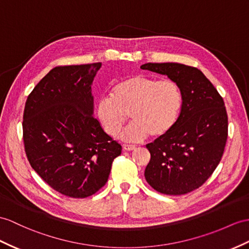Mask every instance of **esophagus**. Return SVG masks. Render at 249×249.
Segmentation results:
<instances>
[{
  "mask_svg": "<svg viewBox=\"0 0 249 249\" xmlns=\"http://www.w3.org/2000/svg\"><path fill=\"white\" fill-rule=\"evenodd\" d=\"M123 147H124V150H125V151H133L136 149L134 144H128V143H124Z\"/></svg>",
  "mask_w": 249,
  "mask_h": 249,
  "instance_id": "34e87169",
  "label": "esophagus"
}]
</instances>
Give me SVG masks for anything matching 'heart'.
<instances>
[{
    "label": "heart",
    "mask_w": 249,
    "mask_h": 249,
    "mask_svg": "<svg viewBox=\"0 0 249 249\" xmlns=\"http://www.w3.org/2000/svg\"><path fill=\"white\" fill-rule=\"evenodd\" d=\"M183 92L171 79L137 75L120 81L112 89L111 97L97 102L96 115L110 136H116L128 120L131 124L121 137L138 142L149 134L153 138L167 135L177 124L183 107Z\"/></svg>",
    "instance_id": "obj_1"
}]
</instances>
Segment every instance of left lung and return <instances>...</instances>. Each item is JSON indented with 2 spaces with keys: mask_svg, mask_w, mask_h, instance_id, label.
Returning a JSON list of instances; mask_svg holds the SVG:
<instances>
[{
  "mask_svg": "<svg viewBox=\"0 0 249 249\" xmlns=\"http://www.w3.org/2000/svg\"><path fill=\"white\" fill-rule=\"evenodd\" d=\"M177 82L183 107L173 129L145 147L151 160L148 184L163 195L181 196L197 189L219 165L228 136V117L222 96L203 72L180 63L141 66Z\"/></svg>",
  "mask_w": 249,
  "mask_h": 249,
  "instance_id": "obj_1",
  "label": "left lung"
}]
</instances>
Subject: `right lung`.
Returning a JSON list of instances; mask_svg holds the SVG:
<instances>
[{"instance_id":"right-lung-1","label":"right lung","mask_w":249,"mask_h":249,"mask_svg":"<svg viewBox=\"0 0 249 249\" xmlns=\"http://www.w3.org/2000/svg\"><path fill=\"white\" fill-rule=\"evenodd\" d=\"M100 66H56L24 107L23 142L30 166L53 189L74 198L101 189L121 153V145L93 116L90 86Z\"/></svg>"}]
</instances>
